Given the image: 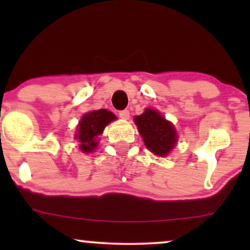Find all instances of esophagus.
<instances>
[{"label":"esophagus","mask_w":250,"mask_h":250,"mask_svg":"<svg viewBox=\"0 0 250 250\" xmlns=\"http://www.w3.org/2000/svg\"><path fill=\"white\" fill-rule=\"evenodd\" d=\"M119 116L121 117V119H123V120H128L129 119V110H127V109H125V110L119 111Z\"/></svg>","instance_id":"esophagus-1"}]
</instances>
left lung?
<instances>
[{
    "label": "left lung",
    "instance_id": "8db88e82",
    "mask_svg": "<svg viewBox=\"0 0 250 250\" xmlns=\"http://www.w3.org/2000/svg\"><path fill=\"white\" fill-rule=\"evenodd\" d=\"M135 123L143 142L151 153L165 156L176 143L177 136L173 125L156 110L147 109L142 115L135 117Z\"/></svg>",
    "mask_w": 250,
    "mask_h": 250
}]
</instances>
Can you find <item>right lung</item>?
I'll return each mask as SVG.
<instances>
[{
	"label": "right lung",
	"instance_id": "right-lung-1",
	"mask_svg": "<svg viewBox=\"0 0 250 250\" xmlns=\"http://www.w3.org/2000/svg\"><path fill=\"white\" fill-rule=\"evenodd\" d=\"M116 116L107 109L90 111L82 117L79 123V134L77 139L81 142L80 149L84 153H90L96 148V137L103 133V129L109 122L115 120Z\"/></svg>",
	"mask_w": 250,
	"mask_h": 250
}]
</instances>
